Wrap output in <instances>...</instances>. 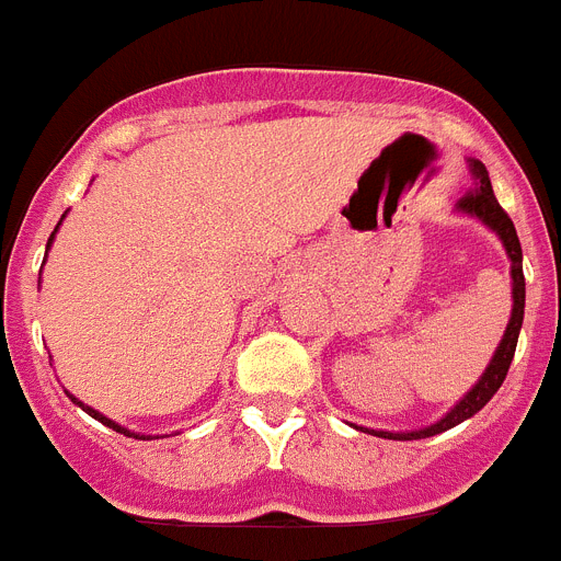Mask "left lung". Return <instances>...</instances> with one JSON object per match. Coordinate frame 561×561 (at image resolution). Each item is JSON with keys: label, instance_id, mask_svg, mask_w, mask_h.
<instances>
[{"label": "left lung", "instance_id": "8db88e82", "mask_svg": "<svg viewBox=\"0 0 561 561\" xmlns=\"http://www.w3.org/2000/svg\"><path fill=\"white\" fill-rule=\"evenodd\" d=\"M472 173H474V187L463 193L458 199V210L469 213L474 219L483 221L485 227H492L494 232L500 236L503 241L505 252L512 257V280H514V309H512V320H508V329H505L503 340H500L497 351H494V359L489 362V368L485 374L480 376V381L474 385L463 399L449 410L438 424L427 430H415V433H381V430H362V433H370V435H379V438H390V440H415V438H430V435H438L444 430H453L455 424L460 421L472 419L478 410L485 408V401L492 399L494 393L500 390L503 385L505 374H508V365L514 359V351H517V336L519 329H523V314H525V275H523V247H519V238L517 230H514V221L508 219V213L500 207L497 196L492 191V182H489V171H485L483 162L472 160Z\"/></svg>", "mask_w": 561, "mask_h": 561}]
</instances>
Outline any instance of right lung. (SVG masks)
<instances>
[{"instance_id": "1", "label": "right lung", "mask_w": 561, "mask_h": 561, "mask_svg": "<svg viewBox=\"0 0 561 561\" xmlns=\"http://www.w3.org/2000/svg\"><path fill=\"white\" fill-rule=\"evenodd\" d=\"M56 230H58V227H56ZM53 238H56V232H53V236H49L47 247H49V244H53ZM69 399H72V396H69ZM72 401H76V404H81V401H78V399H72ZM81 408H83V404H81ZM83 410H87V413H89V415H92V419H98V421H101V424H106V427H108V430H114V433H123V435H131V438H140V435H134V433H128V430H123V427H121V424H114V421H112V419H106V415H101V413H98V410H92V408H83ZM142 440H148V438H146V435H142Z\"/></svg>"}]
</instances>
